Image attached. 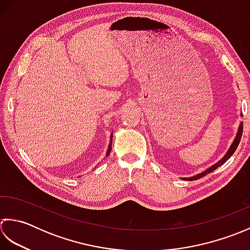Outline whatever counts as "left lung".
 Wrapping results in <instances>:
<instances>
[{"label":"left lung","mask_w":250,"mask_h":250,"mask_svg":"<svg viewBox=\"0 0 250 250\" xmlns=\"http://www.w3.org/2000/svg\"><path fill=\"white\" fill-rule=\"evenodd\" d=\"M242 135H243V123H241V125H239V128H238V131H237V135H236V137H235V139H234L233 144L231 145L230 149H229V151L227 152V154H226L225 156H223L220 161H219L218 163H216L215 165H212L211 167L208 168L207 170H205L204 172H202V174H198V175H196V176H194V177H191V178H185V180L193 181V180H197V179H200V178H202V177H204V176H206L207 174H210L211 171L216 170L218 167H220L221 165L225 164V163H226L229 159H230V157L233 155L234 152H235V150L237 149V146H238V145H239V141H241V138H242Z\"/></svg>","instance_id":"1"}]
</instances>
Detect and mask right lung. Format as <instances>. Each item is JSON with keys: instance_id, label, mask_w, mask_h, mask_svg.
<instances>
[{"instance_id": "add662e5", "label": "right lung", "mask_w": 250, "mask_h": 250, "mask_svg": "<svg viewBox=\"0 0 250 250\" xmlns=\"http://www.w3.org/2000/svg\"><path fill=\"white\" fill-rule=\"evenodd\" d=\"M111 140H112V136H111ZM111 144H112V142H111ZM111 149H112V147H111V145L109 146V150H108V152H106V156H109V154H110V151H111Z\"/></svg>"}]
</instances>
